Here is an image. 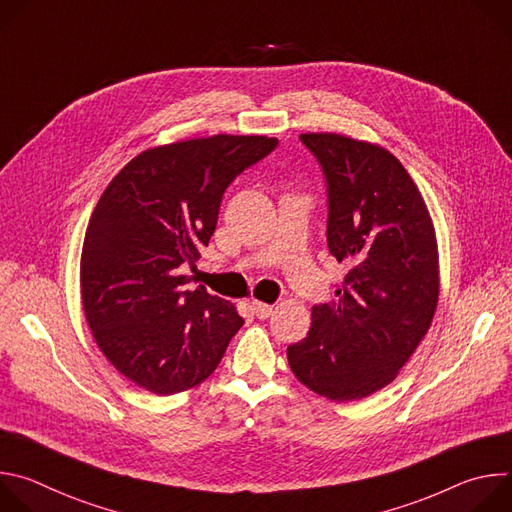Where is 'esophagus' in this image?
<instances>
[{
  "instance_id": "1",
  "label": "esophagus",
  "mask_w": 512,
  "mask_h": 512,
  "mask_svg": "<svg viewBox=\"0 0 512 512\" xmlns=\"http://www.w3.org/2000/svg\"><path fill=\"white\" fill-rule=\"evenodd\" d=\"M251 308H253V314H255L259 320H265V318H269V316L273 314V306L263 304V302H253Z\"/></svg>"
}]
</instances>
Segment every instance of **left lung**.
Instances as JSON below:
<instances>
[{
	"mask_svg": "<svg viewBox=\"0 0 512 512\" xmlns=\"http://www.w3.org/2000/svg\"><path fill=\"white\" fill-rule=\"evenodd\" d=\"M328 196L326 241L350 271L338 302L312 308L304 340L287 346L302 385L354 401L389 385L425 336L440 296L435 233L401 162L379 145L304 133Z\"/></svg>",
	"mask_w": 512,
	"mask_h": 512,
	"instance_id": "obj_1",
	"label": "left lung"
}]
</instances>
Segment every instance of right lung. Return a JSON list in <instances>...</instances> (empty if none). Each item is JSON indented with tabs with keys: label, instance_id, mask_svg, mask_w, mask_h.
Masks as SVG:
<instances>
[{
	"label": "right lung",
	"instance_id": "right-lung-1",
	"mask_svg": "<svg viewBox=\"0 0 512 512\" xmlns=\"http://www.w3.org/2000/svg\"><path fill=\"white\" fill-rule=\"evenodd\" d=\"M275 137L214 135L133 158L107 186L87 227L81 294L113 367L156 395L214 373L243 326L235 306L190 281L233 180L277 148Z\"/></svg>",
	"mask_w": 512,
	"mask_h": 512
}]
</instances>
